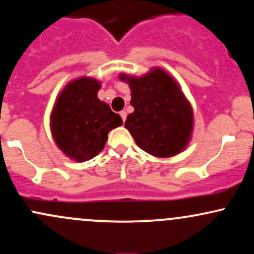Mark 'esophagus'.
<instances>
[{"instance_id":"34e87169","label":"esophagus","mask_w":254,"mask_h":254,"mask_svg":"<svg viewBox=\"0 0 254 254\" xmlns=\"http://www.w3.org/2000/svg\"><path fill=\"white\" fill-rule=\"evenodd\" d=\"M119 114H121V117H122L123 122L127 121V112H125V111H121V112H119Z\"/></svg>"}]
</instances>
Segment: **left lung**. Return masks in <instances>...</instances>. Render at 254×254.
<instances>
[{"label":"left lung","mask_w":254,"mask_h":254,"mask_svg":"<svg viewBox=\"0 0 254 254\" xmlns=\"http://www.w3.org/2000/svg\"><path fill=\"white\" fill-rule=\"evenodd\" d=\"M129 84L133 112L125 127L136 144L157 158H171L188 147L194 129V113L181 85L161 67L140 77L121 73Z\"/></svg>","instance_id":"obj_1"}]
</instances>
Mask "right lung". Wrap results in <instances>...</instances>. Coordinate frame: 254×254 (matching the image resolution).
<instances>
[{
	"label": "right lung",
	"instance_id": "obj_1",
	"mask_svg": "<svg viewBox=\"0 0 254 254\" xmlns=\"http://www.w3.org/2000/svg\"><path fill=\"white\" fill-rule=\"evenodd\" d=\"M101 82L83 76L64 86L50 113L55 144L71 160H90L104 149L111 130L121 127V116L97 97Z\"/></svg>",
	"mask_w": 254,
	"mask_h": 254
}]
</instances>
